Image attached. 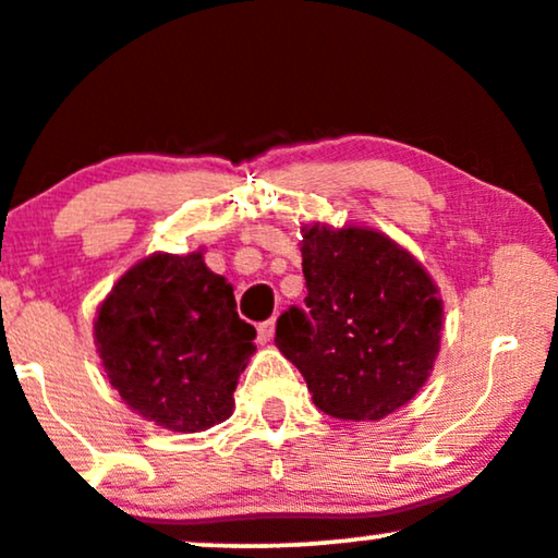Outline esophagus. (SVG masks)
Returning a JSON list of instances; mask_svg holds the SVG:
<instances>
[{"mask_svg":"<svg viewBox=\"0 0 558 558\" xmlns=\"http://www.w3.org/2000/svg\"><path fill=\"white\" fill-rule=\"evenodd\" d=\"M274 331H277V320H266V323H260L258 326V341L260 343H268L274 339Z\"/></svg>","mask_w":558,"mask_h":558,"instance_id":"34e87169","label":"esophagus"}]
</instances>
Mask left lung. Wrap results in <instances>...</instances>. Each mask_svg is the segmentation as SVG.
Masks as SVG:
<instances>
[{"label":"left lung","mask_w":558,"mask_h":558,"mask_svg":"<svg viewBox=\"0 0 558 558\" xmlns=\"http://www.w3.org/2000/svg\"><path fill=\"white\" fill-rule=\"evenodd\" d=\"M307 298L277 320V347L313 403L341 422H380L418 393L442 339V300L405 247L369 227L302 230Z\"/></svg>","instance_id":"left-lung-1"}]
</instances>
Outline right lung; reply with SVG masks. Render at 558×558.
<instances>
[{
  "instance_id": "1",
  "label": "right lung",
  "mask_w": 558,
  "mask_h": 558,
  "mask_svg": "<svg viewBox=\"0 0 558 558\" xmlns=\"http://www.w3.org/2000/svg\"><path fill=\"white\" fill-rule=\"evenodd\" d=\"M235 294L202 251L153 253L102 300L95 347L123 403L170 432H204L235 409L238 377L256 352Z\"/></svg>"
}]
</instances>
